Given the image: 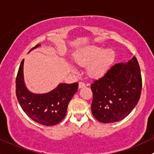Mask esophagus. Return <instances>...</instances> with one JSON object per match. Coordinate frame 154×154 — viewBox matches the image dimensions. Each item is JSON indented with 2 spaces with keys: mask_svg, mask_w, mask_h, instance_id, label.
Here are the masks:
<instances>
[{
  "mask_svg": "<svg viewBox=\"0 0 154 154\" xmlns=\"http://www.w3.org/2000/svg\"><path fill=\"white\" fill-rule=\"evenodd\" d=\"M84 87H85V84L84 83V82H79V88H84Z\"/></svg>",
  "mask_w": 154,
  "mask_h": 154,
  "instance_id": "34e87169",
  "label": "esophagus"
}]
</instances>
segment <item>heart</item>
I'll return each mask as SVG.
<instances>
[{"mask_svg":"<svg viewBox=\"0 0 154 154\" xmlns=\"http://www.w3.org/2000/svg\"><path fill=\"white\" fill-rule=\"evenodd\" d=\"M112 48H103L97 45H90L79 50L74 54V61L80 66H86L87 74L91 77H98L105 74L115 59ZM71 69L75 70L74 66Z\"/></svg>","mask_w":154,"mask_h":154,"instance_id":"1","label":"heart"}]
</instances>
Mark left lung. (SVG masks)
Masks as SVG:
<instances>
[{"mask_svg":"<svg viewBox=\"0 0 154 154\" xmlns=\"http://www.w3.org/2000/svg\"><path fill=\"white\" fill-rule=\"evenodd\" d=\"M91 112L103 123L125 118L138 103L142 91L140 68L136 57L128 63L115 64L91 85Z\"/></svg>","mask_w":154,"mask_h":154,"instance_id":"1","label":"left lung"}]
</instances>
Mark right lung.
<instances>
[{
    "instance_id": "obj_1",
    "label": "right lung",
    "mask_w": 154,
    "mask_h": 154,
    "mask_svg": "<svg viewBox=\"0 0 154 154\" xmlns=\"http://www.w3.org/2000/svg\"><path fill=\"white\" fill-rule=\"evenodd\" d=\"M40 46L36 45L30 51ZM23 64V60L16 78V96L23 111L32 120L43 125L59 123L66 116L68 105L77 91L78 83H60L48 93L34 94L25 85Z\"/></svg>"
}]
</instances>
